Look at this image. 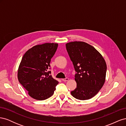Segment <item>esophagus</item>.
<instances>
[{"label":"esophagus","instance_id":"1","mask_svg":"<svg viewBox=\"0 0 126 126\" xmlns=\"http://www.w3.org/2000/svg\"><path fill=\"white\" fill-rule=\"evenodd\" d=\"M62 80H63V81H67L68 80H69V78H64V79H63Z\"/></svg>","mask_w":126,"mask_h":126}]
</instances>
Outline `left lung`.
<instances>
[{"mask_svg": "<svg viewBox=\"0 0 126 126\" xmlns=\"http://www.w3.org/2000/svg\"><path fill=\"white\" fill-rule=\"evenodd\" d=\"M67 51L75 71L77 88L71 92L74 98L85 100L94 97L104 86L107 65L99 52L83 41L66 44Z\"/></svg>", "mask_w": 126, "mask_h": 126, "instance_id": "left-lung-1", "label": "left lung"}]
</instances>
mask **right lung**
<instances>
[{"instance_id":"right-lung-1","label":"right lung","mask_w":126,"mask_h":126,"mask_svg":"<svg viewBox=\"0 0 126 126\" xmlns=\"http://www.w3.org/2000/svg\"><path fill=\"white\" fill-rule=\"evenodd\" d=\"M58 45L56 43L36 45L22 57L18 69V80L35 99L44 100L50 97L58 85L51 71H48Z\"/></svg>"}]
</instances>
